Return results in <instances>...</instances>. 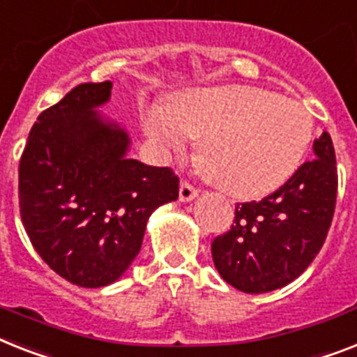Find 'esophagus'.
Returning a JSON list of instances; mask_svg holds the SVG:
<instances>
[{
    "instance_id": "esophagus-1",
    "label": "esophagus",
    "mask_w": 357,
    "mask_h": 357,
    "mask_svg": "<svg viewBox=\"0 0 357 357\" xmlns=\"http://www.w3.org/2000/svg\"><path fill=\"white\" fill-rule=\"evenodd\" d=\"M198 188L190 185L188 181H181L179 185V202H192L196 196H198Z\"/></svg>"
}]
</instances>
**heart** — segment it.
<instances>
[{"label":"heart","mask_w":357,"mask_h":357,"mask_svg":"<svg viewBox=\"0 0 357 357\" xmlns=\"http://www.w3.org/2000/svg\"><path fill=\"white\" fill-rule=\"evenodd\" d=\"M150 139L167 150L202 139V161L213 181L234 198H262L301 169L314 139V119L299 100L245 86L192 89L174 108L143 117Z\"/></svg>","instance_id":"1"}]
</instances>
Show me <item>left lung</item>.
Listing matches in <instances>:
<instances>
[{"mask_svg": "<svg viewBox=\"0 0 357 357\" xmlns=\"http://www.w3.org/2000/svg\"><path fill=\"white\" fill-rule=\"evenodd\" d=\"M337 167L330 133L314 141V159L260 202L236 204L233 225L213 240L222 279L244 294H268L314 262L334 218Z\"/></svg>", "mask_w": 357, "mask_h": 357, "instance_id": "left-lung-1", "label": "left lung"}]
</instances>
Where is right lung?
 Instances as JSON below:
<instances>
[{"mask_svg": "<svg viewBox=\"0 0 357 357\" xmlns=\"http://www.w3.org/2000/svg\"><path fill=\"white\" fill-rule=\"evenodd\" d=\"M109 95V80L71 89L38 115L20 159L23 227L43 262L82 288L115 282L150 214L179 194L172 169L126 155V130L97 112Z\"/></svg>", "mask_w": 357, "mask_h": 357, "instance_id": "add662e5", "label": "right lung"}]
</instances>
